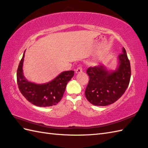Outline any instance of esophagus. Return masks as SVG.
<instances>
[{
  "instance_id": "esophagus-1",
  "label": "esophagus",
  "mask_w": 148,
  "mask_h": 148,
  "mask_svg": "<svg viewBox=\"0 0 148 148\" xmlns=\"http://www.w3.org/2000/svg\"><path fill=\"white\" fill-rule=\"evenodd\" d=\"M82 71H83L82 67V66H78V68H77V69H76L75 73H79L82 72Z\"/></svg>"
}]
</instances>
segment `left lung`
Masks as SVG:
<instances>
[{"mask_svg":"<svg viewBox=\"0 0 148 148\" xmlns=\"http://www.w3.org/2000/svg\"><path fill=\"white\" fill-rule=\"evenodd\" d=\"M118 59L115 70H108L103 65L89 67L86 70L89 80L85 96L91 104L97 106L113 104L126 91L130 80L131 66L124 47Z\"/></svg>","mask_w":148,"mask_h":148,"instance_id":"left-lung-1","label":"left lung"}]
</instances>
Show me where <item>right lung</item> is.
<instances>
[{
  "instance_id": "obj_1",
  "label": "right lung",
  "mask_w": 148,
  "mask_h": 148,
  "mask_svg": "<svg viewBox=\"0 0 148 148\" xmlns=\"http://www.w3.org/2000/svg\"><path fill=\"white\" fill-rule=\"evenodd\" d=\"M25 52L17 70L18 86L23 96L31 104L39 107H49L58 104L63 97L66 86L73 77L74 71H65L47 83L28 82L23 72Z\"/></svg>"
}]
</instances>
